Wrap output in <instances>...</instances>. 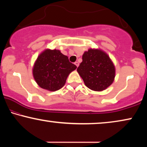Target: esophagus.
Wrapping results in <instances>:
<instances>
[{"instance_id":"obj_1","label":"esophagus","mask_w":147,"mask_h":147,"mask_svg":"<svg viewBox=\"0 0 147 147\" xmlns=\"http://www.w3.org/2000/svg\"><path fill=\"white\" fill-rule=\"evenodd\" d=\"M74 63H75V65H76V66H77V67H78V66H79V63H78V61H76Z\"/></svg>"}]
</instances>
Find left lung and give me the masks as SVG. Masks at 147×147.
<instances>
[{"label":"left lung","instance_id":"1","mask_svg":"<svg viewBox=\"0 0 147 147\" xmlns=\"http://www.w3.org/2000/svg\"><path fill=\"white\" fill-rule=\"evenodd\" d=\"M86 87L102 92L114 81L115 65L109 55L100 49L90 48L82 55V62L77 69Z\"/></svg>","mask_w":147,"mask_h":147}]
</instances>
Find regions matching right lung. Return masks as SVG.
<instances>
[{"label": "right lung", "mask_w": 147, "mask_h": 147, "mask_svg": "<svg viewBox=\"0 0 147 147\" xmlns=\"http://www.w3.org/2000/svg\"><path fill=\"white\" fill-rule=\"evenodd\" d=\"M76 68L60 50L45 49L38 55L32 72L40 88L55 92L65 85L68 76Z\"/></svg>", "instance_id": "1"}]
</instances>
